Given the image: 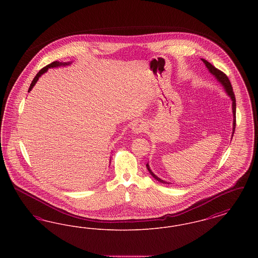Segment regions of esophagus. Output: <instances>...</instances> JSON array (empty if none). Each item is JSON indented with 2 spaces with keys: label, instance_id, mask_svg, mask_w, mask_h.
Instances as JSON below:
<instances>
[{
  "label": "esophagus",
  "instance_id": "1",
  "mask_svg": "<svg viewBox=\"0 0 258 258\" xmlns=\"http://www.w3.org/2000/svg\"><path fill=\"white\" fill-rule=\"evenodd\" d=\"M146 128H147V126H146V123L145 122H143V121H137V122H135L134 124H133V132L135 133V134H141V133H143V132H145L146 131Z\"/></svg>",
  "mask_w": 258,
  "mask_h": 258
}]
</instances>
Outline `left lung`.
<instances>
[{"instance_id": "8db88e82", "label": "left lung", "mask_w": 258, "mask_h": 258, "mask_svg": "<svg viewBox=\"0 0 258 258\" xmlns=\"http://www.w3.org/2000/svg\"><path fill=\"white\" fill-rule=\"evenodd\" d=\"M201 60L205 63V66L207 67L209 72L213 74V75L217 78V80L223 86L225 92L227 93V95L230 97L231 100H232V112H233V133H232V135H234L235 127H236V99H235V95H234L232 85H231V83H230L228 77L226 76V74H223L221 71L218 70L217 68H215L213 64H211V63H210L209 61H206V60H204V59H201ZM232 136H233V135H232ZM146 167H147L148 171L150 172V174H151L157 181H159V182L162 183V184H169V183H167V182H165V181L160 179L158 176H156V175L152 172V170L150 169L149 163L146 164Z\"/></svg>"}]
</instances>
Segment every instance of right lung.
<instances>
[{"label": "right lung", "mask_w": 258, "mask_h": 258, "mask_svg": "<svg viewBox=\"0 0 258 258\" xmlns=\"http://www.w3.org/2000/svg\"><path fill=\"white\" fill-rule=\"evenodd\" d=\"M72 62H70V61H68V62H61V61H53V62H51L49 63L48 66H46V67H44L43 69H41L38 73H37V75L35 76V78L33 79V81H32V83H31V85H30V88H29V90H28V92H30L32 89H33V87L35 86V84L37 83V80H38V78L42 75L43 74H45L47 71H48V69L50 68H57V67H61V66H69V64H71Z\"/></svg>", "instance_id": "add662e5"}]
</instances>
